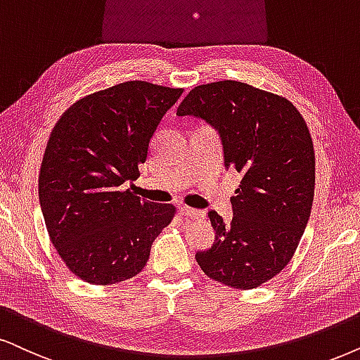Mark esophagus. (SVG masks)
<instances>
[{"mask_svg":"<svg viewBox=\"0 0 360 360\" xmlns=\"http://www.w3.org/2000/svg\"><path fill=\"white\" fill-rule=\"evenodd\" d=\"M181 216H184L186 219H198V217H202V211H198V209L183 206L179 209Z\"/></svg>","mask_w":360,"mask_h":360,"instance_id":"34e87169","label":"esophagus"}]
</instances>
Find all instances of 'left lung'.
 Listing matches in <instances>:
<instances>
[{"mask_svg":"<svg viewBox=\"0 0 360 360\" xmlns=\"http://www.w3.org/2000/svg\"><path fill=\"white\" fill-rule=\"evenodd\" d=\"M177 115L216 127L226 167L243 176L233 221L207 212L216 236L195 261L221 284L259 288L288 266L311 216L316 154L306 121L289 99L231 79L195 86Z\"/></svg>","mask_w":360,"mask_h":360,"instance_id":"obj_1","label":"left lung"}]
</instances>
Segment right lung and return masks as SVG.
<instances>
[{"label": "right lung", "instance_id": "obj_1", "mask_svg": "<svg viewBox=\"0 0 360 360\" xmlns=\"http://www.w3.org/2000/svg\"><path fill=\"white\" fill-rule=\"evenodd\" d=\"M183 88L126 81L70 106L53 127L39 171L49 239L72 274L109 285L138 276L176 214L124 189Z\"/></svg>", "mask_w": 360, "mask_h": 360}]
</instances>
